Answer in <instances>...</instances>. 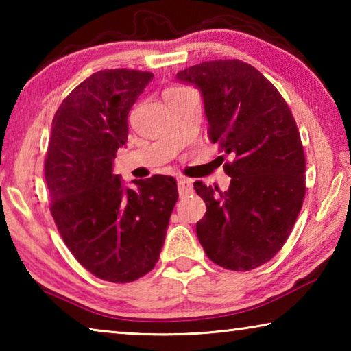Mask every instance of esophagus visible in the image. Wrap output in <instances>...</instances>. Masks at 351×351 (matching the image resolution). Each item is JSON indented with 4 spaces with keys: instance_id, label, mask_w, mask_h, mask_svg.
I'll return each mask as SVG.
<instances>
[{
    "instance_id": "obj_1",
    "label": "esophagus",
    "mask_w": 351,
    "mask_h": 351,
    "mask_svg": "<svg viewBox=\"0 0 351 351\" xmlns=\"http://www.w3.org/2000/svg\"><path fill=\"white\" fill-rule=\"evenodd\" d=\"M178 192H180L181 197H186V195H190L193 192V184L187 178H181L178 180Z\"/></svg>"
}]
</instances>
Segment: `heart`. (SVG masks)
Instances as JSON below:
<instances>
[{
    "label": "heart",
    "mask_w": 351,
    "mask_h": 351,
    "mask_svg": "<svg viewBox=\"0 0 351 351\" xmlns=\"http://www.w3.org/2000/svg\"><path fill=\"white\" fill-rule=\"evenodd\" d=\"M170 90H181V86H173V88H170Z\"/></svg>",
    "instance_id": "1"
}]
</instances>
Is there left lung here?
Wrapping results in <instances>:
<instances>
[{
    "label": "left lung",
    "mask_w": 351,
    "mask_h": 351,
    "mask_svg": "<svg viewBox=\"0 0 351 351\" xmlns=\"http://www.w3.org/2000/svg\"><path fill=\"white\" fill-rule=\"evenodd\" d=\"M204 100L209 139L230 161V186L197 181L206 203L197 235L213 263L251 271L283 247L305 198V153L288 104L249 63L213 60L178 73Z\"/></svg>",
    "instance_id": "8db88e82"
}]
</instances>
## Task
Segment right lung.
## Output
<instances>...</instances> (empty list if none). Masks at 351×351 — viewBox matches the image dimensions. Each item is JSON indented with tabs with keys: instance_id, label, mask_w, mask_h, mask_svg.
<instances>
[{
	"instance_id": "obj_1",
	"label": "right lung",
	"mask_w": 351,
	"mask_h": 351,
	"mask_svg": "<svg viewBox=\"0 0 351 351\" xmlns=\"http://www.w3.org/2000/svg\"><path fill=\"white\" fill-rule=\"evenodd\" d=\"M153 79L148 71H97L71 91L52 119L45 159L49 210L75 260L102 280L150 272L178 199L171 176L125 189L112 159L128 136V112Z\"/></svg>"
}]
</instances>
